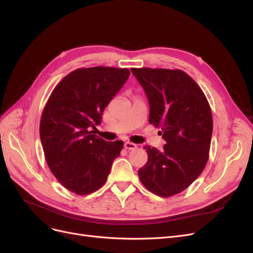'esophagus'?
I'll return each instance as SVG.
<instances>
[{"label":"esophagus","mask_w":253,"mask_h":253,"mask_svg":"<svg viewBox=\"0 0 253 253\" xmlns=\"http://www.w3.org/2000/svg\"><path fill=\"white\" fill-rule=\"evenodd\" d=\"M137 148V144L133 143V142H129V141H126L125 143V149L126 150H135Z\"/></svg>","instance_id":"esophagus-1"}]
</instances>
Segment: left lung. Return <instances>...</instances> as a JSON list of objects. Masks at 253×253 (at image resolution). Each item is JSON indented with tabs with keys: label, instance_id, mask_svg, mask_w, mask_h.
<instances>
[{
	"label": "left lung",
	"instance_id": "1",
	"mask_svg": "<svg viewBox=\"0 0 253 253\" xmlns=\"http://www.w3.org/2000/svg\"><path fill=\"white\" fill-rule=\"evenodd\" d=\"M147 94L149 122L166 140L163 151L144 147L148 162L138 171L152 193L169 197L186 190L209 159L212 113L202 88L181 70L131 68Z\"/></svg>",
	"mask_w": 253,
	"mask_h": 253
}]
</instances>
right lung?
Instances as JSON below:
<instances>
[{
	"label": "right lung",
	"mask_w": 253,
	"mask_h": 253,
	"mask_svg": "<svg viewBox=\"0 0 253 253\" xmlns=\"http://www.w3.org/2000/svg\"><path fill=\"white\" fill-rule=\"evenodd\" d=\"M127 68H78L53 88L44 106L40 138L51 173L65 189L87 195L101 188L124 141H105L91 128L127 80Z\"/></svg>",
	"instance_id": "right-lung-1"
}]
</instances>
